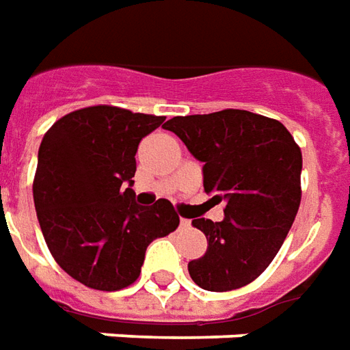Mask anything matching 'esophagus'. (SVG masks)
<instances>
[{
	"label": "esophagus",
	"mask_w": 350,
	"mask_h": 350,
	"mask_svg": "<svg viewBox=\"0 0 350 350\" xmlns=\"http://www.w3.org/2000/svg\"><path fill=\"white\" fill-rule=\"evenodd\" d=\"M191 226V221H189V219H185V217H180V227H183V229H185V227H189Z\"/></svg>",
	"instance_id": "esophagus-1"
}]
</instances>
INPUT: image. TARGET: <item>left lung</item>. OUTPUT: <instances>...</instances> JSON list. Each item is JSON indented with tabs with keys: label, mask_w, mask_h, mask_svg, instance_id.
<instances>
[{
	"label": "left lung",
	"mask_w": 350,
	"mask_h": 350,
	"mask_svg": "<svg viewBox=\"0 0 350 350\" xmlns=\"http://www.w3.org/2000/svg\"><path fill=\"white\" fill-rule=\"evenodd\" d=\"M165 129L204 163V191L226 200L221 221L193 219L208 241L187 265L193 282L210 292L250 284L278 254L299 208V146L277 119L246 109L172 117Z\"/></svg>",
	"instance_id": "8db88e82"
}]
</instances>
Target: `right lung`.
Wrapping results in <instances>:
<instances>
[{"instance_id":"1","label":"right lung","mask_w":350,"mask_h":350,"mask_svg":"<svg viewBox=\"0 0 350 350\" xmlns=\"http://www.w3.org/2000/svg\"><path fill=\"white\" fill-rule=\"evenodd\" d=\"M163 121L90 106L58 119L43 136L33 178L39 227L56 263L77 282L102 292L131 286L148 246L180 224L170 200L134 202V155Z\"/></svg>"}]
</instances>
